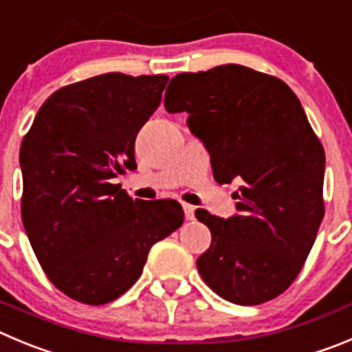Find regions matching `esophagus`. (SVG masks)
<instances>
[{
    "label": "esophagus",
    "mask_w": 352,
    "mask_h": 352,
    "mask_svg": "<svg viewBox=\"0 0 352 352\" xmlns=\"http://www.w3.org/2000/svg\"><path fill=\"white\" fill-rule=\"evenodd\" d=\"M182 208H184V213H186L187 221H192V219H195V210H196L195 206L189 205V203H184Z\"/></svg>",
    "instance_id": "34e87169"
}]
</instances>
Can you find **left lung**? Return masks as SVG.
Masks as SVG:
<instances>
[{
    "mask_svg": "<svg viewBox=\"0 0 352 352\" xmlns=\"http://www.w3.org/2000/svg\"><path fill=\"white\" fill-rule=\"evenodd\" d=\"M165 107L189 114L217 182H241L238 215L196 210L212 232L199 274L232 304L278 297L300 272L324 215V151L300 100L280 78L228 64L177 74Z\"/></svg>",
    "mask_w": 352,
    "mask_h": 352,
    "instance_id": "8db88e82",
    "label": "left lung"
}]
</instances>
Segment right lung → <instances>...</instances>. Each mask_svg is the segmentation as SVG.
<instances>
[{"instance_id": "right-lung-1", "label": "right lung", "mask_w": 352, "mask_h": 352, "mask_svg": "<svg viewBox=\"0 0 352 352\" xmlns=\"http://www.w3.org/2000/svg\"><path fill=\"white\" fill-rule=\"evenodd\" d=\"M168 76L107 72L62 87L21 146L22 222L48 280L90 305L123 295L151 246L184 222L177 201L133 199L114 184L135 170V137Z\"/></svg>"}]
</instances>
